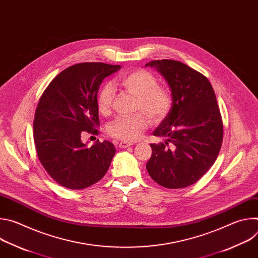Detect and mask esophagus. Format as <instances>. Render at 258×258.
Segmentation results:
<instances>
[{"label": "esophagus", "mask_w": 258, "mask_h": 258, "mask_svg": "<svg viewBox=\"0 0 258 258\" xmlns=\"http://www.w3.org/2000/svg\"><path fill=\"white\" fill-rule=\"evenodd\" d=\"M133 145V143H130V142H120L119 143V148H127V147H130V146H132Z\"/></svg>", "instance_id": "esophagus-1"}]
</instances>
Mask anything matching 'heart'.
Here are the masks:
<instances>
[{
    "label": "heart",
    "instance_id": "obj_1",
    "mask_svg": "<svg viewBox=\"0 0 258 258\" xmlns=\"http://www.w3.org/2000/svg\"><path fill=\"white\" fill-rule=\"evenodd\" d=\"M119 85L130 94L137 97L136 109L148 114L154 121L166 117L171 108V95L167 89L157 85V79L151 72L137 69L124 73L118 80ZM115 92L111 84H105L98 93L97 106L102 114H108L111 110ZM145 113L132 116H119L110 122L107 132L122 141H135L142 132L148 127L150 119Z\"/></svg>",
    "mask_w": 258,
    "mask_h": 258
}]
</instances>
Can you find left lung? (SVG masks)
<instances>
[{"instance_id": "8db88e82", "label": "left lung", "mask_w": 258, "mask_h": 258, "mask_svg": "<svg viewBox=\"0 0 258 258\" xmlns=\"http://www.w3.org/2000/svg\"><path fill=\"white\" fill-rule=\"evenodd\" d=\"M167 82L172 97L170 111L153 132L164 143L150 144L146 168L167 189L193 185L213 165L223 143L224 127L216 97L206 77L179 61L147 63Z\"/></svg>"}]
</instances>
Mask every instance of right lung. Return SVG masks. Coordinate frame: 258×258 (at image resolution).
Instances as JSON below:
<instances>
[{
	"label": "right lung",
	"mask_w": 258,
	"mask_h": 258,
	"mask_svg": "<svg viewBox=\"0 0 258 258\" xmlns=\"http://www.w3.org/2000/svg\"><path fill=\"white\" fill-rule=\"evenodd\" d=\"M121 68L101 62L72 65L50 83L35 110L33 140L39 159L59 185L82 190L99 181L115 154L111 142L91 147L82 132L96 134L100 125L97 95L103 80Z\"/></svg>",
	"instance_id": "1"
}]
</instances>
